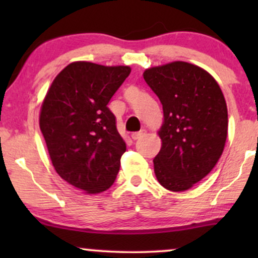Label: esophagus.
Instances as JSON below:
<instances>
[{"label": "esophagus", "instance_id": "34e87169", "mask_svg": "<svg viewBox=\"0 0 258 258\" xmlns=\"http://www.w3.org/2000/svg\"><path fill=\"white\" fill-rule=\"evenodd\" d=\"M144 133H146V130H142V131H139V132H133L132 135H131V137H132V139H138V138H141L142 136L144 135Z\"/></svg>", "mask_w": 258, "mask_h": 258}]
</instances>
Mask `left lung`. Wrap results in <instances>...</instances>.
I'll return each mask as SVG.
<instances>
[{
  "label": "left lung",
  "mask_w": 258,
  "mask_h": 258,
  "mask_svg": "<svg viewBox=\"0 0 258 258\" xmlns=\"http://www.w3.org/2000/svg\"><path fill=\"white\" fill-rule=\"evenodd\" d=\"M143 78L164 110L159 131L162 144L154 159V172L168 190H186L211 172L223 153L226 99L206 70L185 61L150 68Z\"/></svg>",
  "instance_id": "1"
}]
</instances>
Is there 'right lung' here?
<instances>
[{
  "mask_svg": "<svg viewBox=\"0 0 258 258\" xmlns=\"http://www.w3.org/2000/svg\"><path fill=\"white\" fill-rule=\"evenodd\" d=\"M131 68L74 61L44 97L40 128L59 176L87 194L112 185L126 143L116 128L109 100Z\"/></svg>",
  "mask_w": 258,
  "mask_h": 258,
  "instance_id": "right-lung-1",
  "label": "right lung"
}]
</instances>
